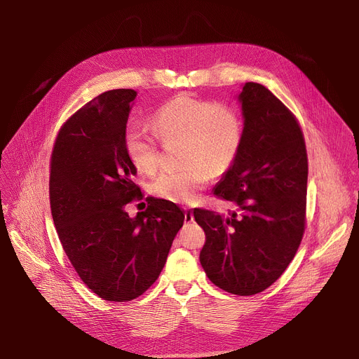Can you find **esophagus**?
<instances>
[{
	"label": "esophagus",
	"instance_id": "obj_1",
	"mask_svg": "<svg viewBox=\"0 0 359 359\" xmlns=\"http://www.w3.org/2000/svg\"><path fill=\"white\" fill-rule=\"evenodd\" d=\"M184 222L186 224L194 222V212L190 209H186V212H184Z\"/></svg>",
	"mask_w": 359,
	"mask_h": 359
}]
</instances>
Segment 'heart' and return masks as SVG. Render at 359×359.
I'll return each mask as SVG.
<instances>
[{"mask_svg": "<svg viewBox=\"0 0 359 359\" xmlns=\"http://www.w3.org/2000/svg\"><path fill=\"white\" fill-rule=\"evenodd\" d=\"M151 130L163 142L180 141L179 170H165L151 182V192L165 201L192 203L199 198L210 175L226 172L243 144V119L233 107L222 102L177 97L164 104L151 118ZM156 137L144 127L130 124L124 149L141 173L158 165Z\"/></svg>", "mask_w": 359, "mask_h": 359, "instance_id": "1", "label": "heart"}]
</instances>
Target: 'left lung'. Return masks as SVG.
Returning a JSON list of instances; mask_svg holds the SVG:
<instances>
[{
    "label": "left lung",
    "instance_id": "1",
    "mask_svg": "<svg viewBox=\"0 0 359 359\" xmlns=\"http://www.w3.org/2000/svg\"><path fill=\"white\" fill-rule=\"evenodd\" d=\"M243 144L215 186V195L233 203L221 215L195 209L206 243L201 264L219 289L251 296L266 290L293 259L304 232L307 154L294 115L259 83L238 93Z\"/></svg>",
    "mask_w": 359,
    "mask_h": 359
}]
</instances>
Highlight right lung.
Returning <instances> with one entry per match:
<instances>
[{"mask_svg":"<svg viewBox=\"0 0 359 359\" xmlns=\"http://www.w3.org/2000/svg\"><path fill=\"white\" fill-rule=\"evenodd\" d=\"M137 92L112 89L89 101L59 131L50 164V208L62 247L88 287L108 302H130L158 278L184 222L176 203L142 199L124 133Z\"/></svg>","mask_w":359,"mask_h":359,"instance_id":"obj_1","label":"right lung"}]
</instances>
